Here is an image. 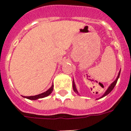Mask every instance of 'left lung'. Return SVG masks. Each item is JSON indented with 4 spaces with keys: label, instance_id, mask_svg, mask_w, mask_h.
I'll return each mask as SVG.
<instances>
[{
    "label": "left lung",
    "instance_id": "obj_1",
    "mask_svg": "<svg viewBox=\"0 0 131 131\" xmlns=\"http://www.w3.org/2000/svg\"><path fill=\"white\" fill-rule=\"evenodd\" d=\"M120 71H121V69H120ZM120 71H119V73H118V77H117V78L116 79V80L114 81L113 83H112L111 84V85H110L109 87H108V88L107 89V90L105 91V92L103 94V96H102L101 97L99 98V99H101V98L104 97V96H107L108 94H110L111 92H112V90L114 88V87H115V86L116 85V83H117V82H118V78H119V77H120ZM73 90L74 92H75V93L78 94H79V92H78V90H77V88H76V86H75V82H74V80L73 81Z\"/></svg>",
    "mask_w": 131,
    "mask_h": 131
}]
</instances>
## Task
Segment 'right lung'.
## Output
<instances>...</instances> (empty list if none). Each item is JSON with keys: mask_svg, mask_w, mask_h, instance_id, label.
I'll use <instances>...</instances> for the list:
<instances>
[{"mask_svg": "<svg viewBox=\"0 0 131 131\" xmlns=\"http://www.w3.org/2000/svg\"><path fill=\"white\" fill-rule=\"evenodd\" d=\"M53 85L51 86V87L49 88V89L47 90V91L44 92L43 93L41 94H37V95H35V96H23L24 98H26L28 99H30V100H37V99H42V98H44V97H46L47 96H49L50 94L53 91Z\"/></svg>", "mask_w": 131, "mask_h": 131, "instance_id": "obj_1", "label": "right lung"}]
</instances>
